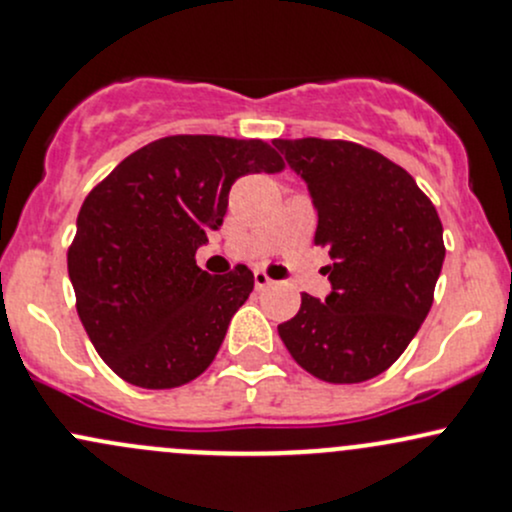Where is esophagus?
<instances>
[{"label":"esophagus","instance_id":"1","mask_svg":"<svg viewBox=\"0 0 512 512\" xmlns=\"http://www.w3.org/2000/svg\"><path fill=\"white\" fill-rule=\"evenodd\" d=\"M254 283H256L258 290H263V288H268V285H271L273 280L268 278L266 271H261V268H258V271H254Z\"/></svg>","mask_w":512,"mask_h":512}]
</instances>
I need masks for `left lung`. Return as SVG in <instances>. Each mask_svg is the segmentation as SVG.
<instances>
[{
	"mask_svg": "<svg viewBox=\"0 0 512 512\" xmlns=\"http://www.w3.org/2000/svg\"><path fill=\"white\" fill-rule=\"evenodd\" d=\"M310 190L315 244L332 293H302L278 324L290 356L327 383H361L398 361L432 307L444 263L442 222L405 168L351 141L276 139Z\"/></svg>",
	"mask_w": 512,
	"mask_h": 512,
	"instance_id": "obj_1",
	"label": "left lung"
}]
</instances>
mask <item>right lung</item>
Masks as SVG:
<instances>
[{
  "instance_id": "add662e5",
  "label": "right lung",
  "mask_w": 512,
  "mask_h": 512,
  "mask_svg": "<svg viewBox=\"0 0 512 512\" xmlns=\"http://www.w3.org/2000/svg\"><path fill=\"white\" fill-rule=\"evenodd\" d=\"M278 170L266 141L180 134L126 156L85 197L68 273L82 327L119 378L178 388L212 364L254 273L210 276L195 251L222 227L236 178Z\"/></svg>"
}]
</instances>
